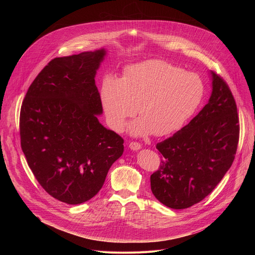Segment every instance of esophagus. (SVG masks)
I'll list each match as a JSON object with an SVG mask.
<instances>
[{
  "instance_id": "esophagus-1",
  "label": "esophagus",
  "mask_w": 255,
  "mask_h": 255,
  "mask_svg": "<svg viewBox=\"0 0 255 255\" xmlns=\"http://www.w3.org/2000/svg\"><path fill=\"white\" fill-rule=\"evenodd\" d=\"M129 147H130V149L136 151V150H139L141 148V144L138 143V142H130Z\"/></svg>"
}]
</instances>
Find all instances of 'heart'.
I'll return each instance as SVG.
<instances>
[{"label":"heart","instance_id":"obj_1","mask_svg":"<svg viewBox=\"0 0 255 255\" xmlns=\"http://www.w3.org/2000/svg\"><path fill=\"white\" fill-rule=\"evenodd\" d=\"M203 80L193 72L163 60H146L127 67L122 80L107 77L101 88V102L107 120L122 131L129 118L135 136L152 133L161 137L183 128L201 106Z\"/></svg>","mask_w":255,"mask_h":255}]
</instances>
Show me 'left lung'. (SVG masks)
Returning <instances> with one entry per match:
<instances>
[{
	"mask_svg": "<svg viewBox=\"0 0 255 255\" xmlns=\"http://www.w3.org/2000/svg\"><path fill=\"white\" fill-rule=\"evenodd\" d=\"M208 104L185 127L156 144L162 159L150 176L151 191L164 206L186 209L204 200L235 158L239 119L233 95L215 72Z\"/></svg>",
	"mask_w": 255,
	"mask_h": 255,
	"instance_id": "obj_1",
	"label": "left lung"
}]
</instances>
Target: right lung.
Here are the masks:
<instances>
[{"label":"right lung","mask_w":255,"mask_h":255,"mask_svg":"<svg viewBox=\"0 0 255 255\" xmlns=\"http://www.w3.org/2000/svg\"><path fill=\"white\" fill-rule=\"evenodd\" d=\"M106 50L56 57L39 72L23 100L21 147L34 176L56 200L78 205L102 189L124 140L105 128L95 83Z\"/></svg>","instance_id":"obj_1"}]
</instances>
